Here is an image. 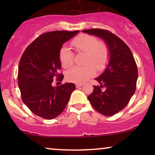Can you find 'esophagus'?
Wrapping results in <instances>:
<instances>
[{
    "label": "esophagus",
    "instance_id": "34e87169",
    "mask_svg": "<svg viewBox=\"0 0 155 155\" xmlns=\"http://www.w3.org/2000/svg\"><path fill=\"white\" fill-rule=\"evenodd\" d=\"M75 86H76V87L78 88V87H80L82 86V83H76Z\"/></svg>",
    "mask_w": 155,
    "mask_h": 155
}]
</instances>
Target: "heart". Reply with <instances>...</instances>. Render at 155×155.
I'll return each mask as SVG.
<instances>
[{
	"label": "heart",
	"mask_w": 155,
	"mask_h": 155,
	"mask_svg": "<svg viewBox=\"0 0 155 155\" xmlns=\"http://www.w3.org/2000/svg\"><path fill=\"white\" fill-rule=\"evenodd\" d=\"M77 52L85 54L84 67H75L65 74L68 81L82 83L95 74V69L101 71L105 68L109 58V50L104 42L99 41L94 36L82 35L71 41ZM74 54L66 46L61 47L59 60L62 67L68 69L73 64Z\"/></svg>",
	"instance_id": "1"
}]
</instances>
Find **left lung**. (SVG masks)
Returning <instances> with one entry per match:
<instances>
[{
  "label": "left lung",
  "instance_id": "left-lung-1",
  "mask_svg": "<svg viewBox=\"0 0 155 155\" xmlns=\"http://www.w3.org/2000/svg\"><path fill=\"white\" fill-rule=\"evenodd\" d=\"M82 31L101 38L109 48V63L95 79L100 86H94L88 100L99 113L113 116L126 107L135 93L138 73L134 57L125 42L109 31L90 29ZM102 87L105 91L101 90Z\"/></svg>",
  "mask_w": 155,
  "mask_h": 155
}]
</instances>
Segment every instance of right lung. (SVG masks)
Instances as JSON below:
<instances>
[{
  "mask_svg": "<svg viewBox=\"0 0 155 155\" xmlns=\"http://www.w3.org/2000/svg\"><path fill=\"white\" fill-rule=\"evenodd\" d=\"M79 31H54L40 35L23 53L18 66V81L22 101L36 115L53 119L63 111L72 92L73 83L52 86L54 79L62 81L59 51L63 44Z\"/></svg>",
  "mask_w": 155,
  "mask_h": 155,
  "instance_id": "add662e5",
  "label": "right lung"
}]
</instances>
